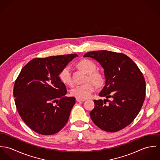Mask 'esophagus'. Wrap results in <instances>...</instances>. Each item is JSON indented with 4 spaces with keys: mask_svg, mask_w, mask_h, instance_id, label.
I'll return each mask as SVG.
<instances>
[{
    "mask_svg": "<svg viewBox=\"0 0 160 160\" xmlns=\"http://www.w3.org/2000/svg\"><path fill=\"white\" fill-rule=\"evenodd\" d=\"M76 100L77 102H84V101H85L84 99H81V98H76Z\"/></svg>",
    "mask_w": 160,
    "mask_h": 160,
    "instance_id": "1",
    "label": "esophagus"
}]
</instances>
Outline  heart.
Here are the masks:
<instances>
[{"label":"heart","mask_w":160,"mask_h":160,"mask_svg":"<svg viewBox=\"0 0 160 160\" xmlns=\"http://www.w3.org/2000/svg\"><path fill=\"white\" fill-rule=\"evenodd\" d=\"M78 66L88 74V81H91L97 86L101 85L103 82L102 74L96 70V65L91 60H82L78 63ZM60 81L65 84L72 86L73 81L71 76V67L67 66L62 69L59 74ZM92 82H88L84 84L79 85L71 90V95L81 99H85L90 97L95 91V85Z\"/></svg>","instance_id":"obj_1"}]
</instances>
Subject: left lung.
I'll use <instances>...</instances> for the list:
<instances>
[{"mask_svg": "<svg viewBox=\"0 0 160 160\" xmlns=\"http://www.w3.org/2000/svg\"><path fill=\"white\" fill-rule=\"evenodd\" d=\"M84 57L97 61L104 69L105 85L94 100L90 113L101 129L117 132L131 124L138 114L145 96V81L136 64L127 55L108 50L89 52ZM110 98V100L108 98Z\"/></svg>", "mask_w": 160, "mask_h": 160, "instance_id": "8db88e82", "label": "left lung"}]
</instances>
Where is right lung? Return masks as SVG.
<instances>
[{"label":"right lung","mask_w":160,"mask_h":160,"mask_svg":"<svg viewBox=\"0 0 160 160\" xmlns=\"http://www.w3.org/2000/svg\"><path fill=\"white\" fill-rule=\"evenodd\" d=\"M77 54L36 58L23 67L14 85L18 112L25 124L42 135L59 132L67 123L76 100L67 97L59 78L62 69Z\"/></svg>","instance_id":"obj_1"}]
</instances>
